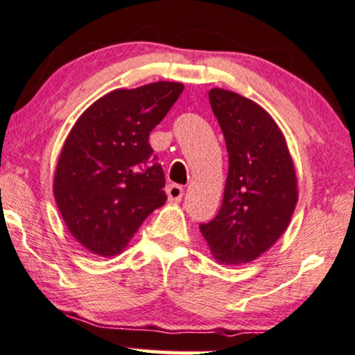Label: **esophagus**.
I'll list each match as a JSON object with an SVG mask.
<instances>
[{"label":"esophagus","mask_w":355,"mask_h":355,"mask_svg":"<svg viewBox=\"0 0 355 355\" xmlns=\"http://www.w3.org/2000/svg\"><path fill=\"white\" fill-rule=\"evenodd\" d=\"M167 196H168L170 201H182V198H183V187L182 185H175V183H172V185H168Z\"/></svg>","instance_id":"1"}]
</instances>
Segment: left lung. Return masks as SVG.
Instances as JSON below:
<instances>
[{"instance_id": "obj_1", "label": "left lung", "mask_w": 355, "mask_h": 355, "mask_svg": "<svg viewBox=\"0 0 355 355\" xmlns=\"http://www.w3.org/2000/svg\"><path fill=\"white\" fill-rule=\"evenodd\" d=\"M209 102L229 153L224 198L216 217L200 224L217 261H253L281 237L297 202L286 139L258 103L211 89Z\"/></svg>"}]
</instances>
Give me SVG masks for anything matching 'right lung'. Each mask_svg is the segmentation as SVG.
Returning <instances> with one entry per match:
<instances>
[{"instance_id": "right-lung-1", "label": "right lung", "mask_w": 355, "mask_h": 355, "mask_svg": "<svg viewBox=\"0 0 355 355\" xmlns=\"http://www.w3.org/2000/svg\"><path fill=\"white\" fill-rule=\"evenodd\" d=\"M183 91L159 81L113 91L76 121L55 172V200L69 232L101 257L120 253L167 200L165 175L149 144Z\"/></svg>"}]
</instances>
